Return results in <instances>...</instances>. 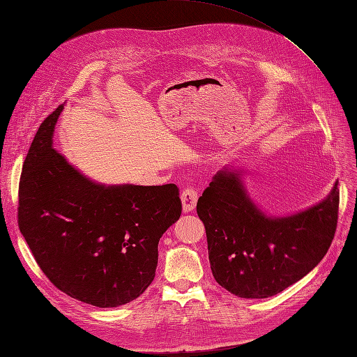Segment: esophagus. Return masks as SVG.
Listing matches in <instances>:
<instances>
[{"label":"esophagus","mask_w":357,"mask_h":357,"mask_svg":"<svg viewBox=\"0 0 357 357\" xmlns=\"http://www.w3.org/2000/svg\"><path fill=\"white\" fill-rule=\"evenodd\" d=\"M181 204H183V211L189 213L195 210L197 202H198V192L193 188H186L181 192Z\"/></svg>","instance_id":"1"}]
</instances>
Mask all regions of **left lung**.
<instances>
[{"label":"left lung","mask_w":357,"mask_h":357,"mask_svg":"<svg viewBox=\"0 0 357 357\" xmlns=\"http://www.w3.org/2000/svg\"><path fill=\"white\" fill-rule=\"evenodd\" d=\"M243 172L225 167L197 204L211 273L232 295L274 296L317 266L337 231L340 190L296 214L266 215L248 197Z\"/></svg>","instance_id":"8db88e82"}]
</instances>
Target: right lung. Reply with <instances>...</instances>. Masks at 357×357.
<instances>
[{"mask_svg":"<svg viewBox=\"0 0 357 357\" xmlns=\"http://www.w3.org/2000/svg\"><path fill=\"white\" fill-rule=\"evenodd\" d=\"M62 105L45 119L24 162L17 223L36 262L68 296L128 304L153 282L160 236L177 222L176 185L105 186L53 149Z\"/></svg>","mask_w":357,"mask_h":357,"instance_id":"obj_1","label":"right lung"}]
</instances>
